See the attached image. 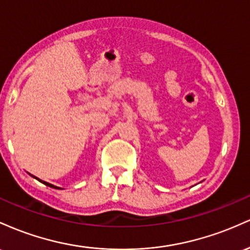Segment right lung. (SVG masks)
Listing matches in <instances>:
<instances>
[{
	"label": "right lung",
	"instance_id": "add662e5",
	"mask_svg": "<svg viewBox=\"0 0 250 250\" xmlns=\"http://www.w3.org/2000/svg\"><path fill=\"white\" fill-rule=\"evenodd\" d=\"M35 178H36V177H35ZM36 179H39V178H36ZM39 181L42 182V183H43L44 186H47V187H49V188H54V189H61V188H59V187H55V186H53V184H49V183H47V182H43V181H41V179H39Z\"/></svg>",
	"mask_w": 250,
	"mask_h": 250
}]
</instances>
